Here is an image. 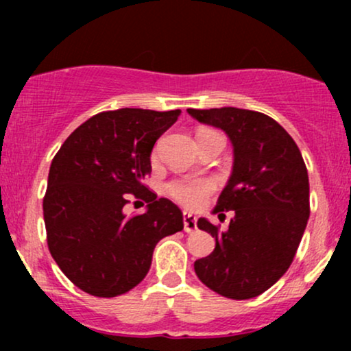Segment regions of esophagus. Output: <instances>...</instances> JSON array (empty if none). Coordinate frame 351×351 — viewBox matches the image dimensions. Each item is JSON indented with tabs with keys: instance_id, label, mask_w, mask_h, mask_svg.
I'll return each instance as SVG.
<instances>
[{
	"instance_id": "34e87169",
	"label": "esophagus",
	"mask_w": 351,
	"mask_h": 351,
	"mask_svg": "<svg viewBox=\"0 0 351 351\" xmlns=\"http://www.w3.org/2000/svg\"><path fill=\"white\" fill-rule=\"evenodd\" d=\"M183 224H184V231L186 232H195L196 229V217L191 215V213H183Z\"/></svg>"
}]
</instances>
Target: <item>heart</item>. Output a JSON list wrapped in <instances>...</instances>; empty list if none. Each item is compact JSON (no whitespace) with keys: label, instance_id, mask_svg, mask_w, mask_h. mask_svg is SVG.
Wrapping results in <instances>:
<instances>
[{"label":"heart","instance_id":"b5f03b06","mask_svg":"<svg viewBox=\"0 0 351 351\" xmlns=\"http://www.w3.org/2000/svg\"><path fill=\"white\" fill-rule=\"evenodd\" d=\"M213 191V184L206 180L183 178L168 183L167 193L176 203L186 208H195Z\"/></svg>","mask_w":351,"mask_h":351}]
</instances>
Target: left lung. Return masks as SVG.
<instances>
[{
  "label": "left lung",
  "mask_w": 351,
  "mask_h": 351,
  "mask_svg": "<svg viewBox=\"0 0 351 351\" xmlns=\"http://www.w3.org/2000/svg\"><path fill=\"white\" fill-rule=\"evenodd\" d=\"M201 123L231 140L232 171L215 211H234L226 231L206 217L198 228L216 247L195 263V272L219 295L245 300L272 287L287 272L310 215L308 175L292 136L261 112L236 107L188 108Z\"/></svg>",
  "instance_id": "1"
}]
</instances>
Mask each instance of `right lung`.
I'll use <instances>...</instances> for the list:
<instances>
[{
	"mask_svg": "<svg viewBox=\"0 0 351 351\" xmlns=\"http://www.w3.org/2000/svg\"><path fill=\"white\" fill-rule=\"evenodd\" d=\"M181 110L119 108L86 120L67 136L49 168L43 201L47 245L80 291L117 297L145 279L153 249L183 229V213L143 186L153 145ZM127 194L147 203L127 218Z\"/></svg>",
	"mask_w": 351,
	"mask_h": 351,
	"instance_id": "obj_1",
	"label": "right lung"
}]
</instances>
